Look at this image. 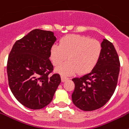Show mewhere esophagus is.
I'll return each mask as SVG.
<instances>
[{"instance_id":"obj_1","label":"esophagus","mask_w":129,"mask_h":129,"mask_svg":"<svg viewBox=\"0 0 129 129\" xmlns=\"http://www.w3.org/2000/svg\"><path fill=\"white\" fill-rule=\"evenodd\" d=\"M61 81H62V82H64L68 79V77H67L66 76H61Z\"/></svg>"}]
</instances>
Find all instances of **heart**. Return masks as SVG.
Masks as SVG:
<instances>
[{"mask_svg":"<svg viewBox=\"0 0 129 129\" xmlns=\"http://www.w3.org/2000/svg\"><path fill=\"white\" fill-rule=\"evenodd\" d=\"M102 53V45L96 40L80 35H66L61 39L59 45L53 44L50 50V59L54 66H58L66 59L69 61L55 68L62 76L77 73L86 74L98 62Z\"/></svg>","mask_w":129,"mask_h":129,"instance_id":"1","label":"heart"}]
</instances>
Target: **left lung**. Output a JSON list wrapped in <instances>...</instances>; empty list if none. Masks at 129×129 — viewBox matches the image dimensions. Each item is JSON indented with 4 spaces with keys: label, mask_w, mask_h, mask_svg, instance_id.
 <instances>
[{
    "label": "left lung",
    "mask_w": 129,
    "mask_h": 129,
    "mask_svg": "<svg viewBox=\"0 0 129 129\" xmlns=\"http://www.w3.org/2000/svg\"><path fill=\"white\" fill-rule=\"evenodd\" d=\"M102 53L98 62L90 73L72 81L75 89L73 103L84 111L98 109L109 101L117 86L119 73V57L116 49L107 39L101 43Z\"/></svg>",
    "instance_id": "obj_1"
}]
</instances>
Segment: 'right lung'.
<instances>
[{"instance_id":"right-lung-1","label":"right lung","mask_w":129,"mask_h":129,"mask_svg":"<svg viewBox=\"0 0 129 129\" xmlns=\"http://www.w3.org/2000/svg\"><path fill=\"white\" fill-rule=\"evenodd\" d=\"M56 41L50 31L35 29L15 42L7 64L10 90L22 105L41 109L52 101L61 83L58 74L52 76L50 50Z\"/></svg>"}]
</instances>
